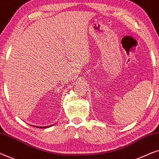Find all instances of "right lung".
Here are the masks:
<instances>
[{
  "mask_svg": "<svg viewBox=\"0 0 159 159\" xmlns=\"http://www.w3.org/2000/svg\"><path fill=\"white\" fill-rule=\"evenodd\" d=\"M51 126H47V127H37L38 128H46V127H50Z\"/></svg>",
  "mask_w": 159,
  "mask_h": 159,
  "instance_id": "add662e5",
  "label": "right lung"
}]
</instances>
